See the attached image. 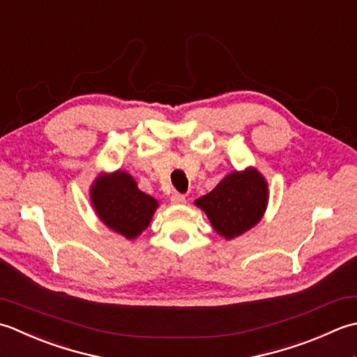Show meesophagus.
<instances>
[{
    "label": "esophagus",
    "mask_w": 357,
    "mask_h": 357,
    "mask_svg": "<svg viewBox=\"0 0 357 357\" xmlns=\"http://www.w3.org/2000/svg\"><path fill=\"white\" fill-rule=\"evenodd\" d=\"M171 202L174 203V205H183V203H186V197L183 194L176 192V194L171 195Z\"/></svg>",
    "instance_id": "obj_1"
}]
</instances>
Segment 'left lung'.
<instances>
[{"instance_id":"left-lung-1","label":"left lung","mask_w":357,"mask_h":357,"mask_svg":"<svg viewBox=\"0 0 357 357\" xmlns=\"http://www.w3.org/2000/svg\"><path fill=\"white\" fill-rule=\"evenodd\" d=\"M213 228L225 238H234L260 222L268 205V183L254 168L231 172L213 191L195 200Z\"/></svg>"}]
</instances>
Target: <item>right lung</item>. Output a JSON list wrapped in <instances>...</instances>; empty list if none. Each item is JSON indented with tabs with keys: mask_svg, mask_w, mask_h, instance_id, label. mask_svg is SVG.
Wrapping results in <instances>:
<instances>
[{
	"mask_svg": "<svg viewBox=\"0 0 357 357\" xmlns=\"http://www.w3.org/2000/svg\"><path fill=\"white\" fill-rule=\"evenodd\" d=\"M91 202L109 229L132 240L149 227L158 202L144 194L125 171L101 174L91 186Z\"/></svg>",
	"mask_w": 357,
	"mask_h": 357,
	"instance_id": "1",
	"label": "right lung"
}]
</instances>
